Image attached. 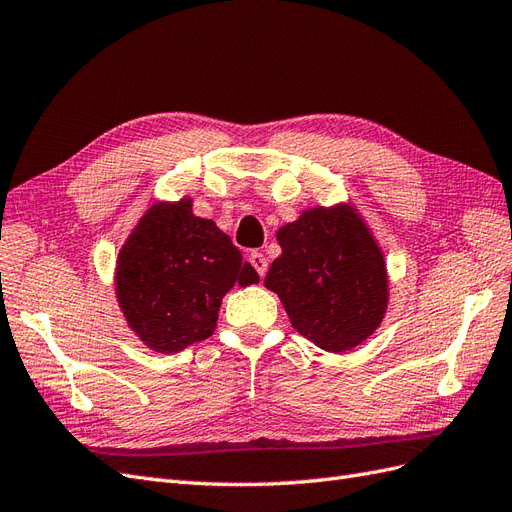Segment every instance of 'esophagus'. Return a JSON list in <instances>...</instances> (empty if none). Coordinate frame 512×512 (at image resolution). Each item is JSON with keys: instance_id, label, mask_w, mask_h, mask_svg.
<instances>
[{"instance_id": "esophagus-1", "label": "esophagus", "mask_w": 512, "mask_h": 512, "mask_svg": "<svg viewBox=\"0 0 512 512\" xmlns=\"http://www.w3.org/2000/svg\"><path fill=\"white\" fill-rule=\"evenodd\" d=\"M250 262H252V267L256 269V273H258L260 277H265V273H267V258H265V254L252 252V254H250Z\"/></svg>"}]
</instances>
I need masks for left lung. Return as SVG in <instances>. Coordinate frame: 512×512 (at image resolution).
<instances>
[{
    "instance_id": "1",
    "label": "left lung",
    "mask_w": 512,
    "mask_h": 512,
    "mask_svg": "<svg viewBox=\"0 0 512 512\" xmlns=\"http://www.w3.org/2000/svg\"><path fill=\"white\" fill-rule=\"evenodd\" d=\"M282 256L265 286L292 327L327 352H346L374 333L389 305L384 254L352 205L316 207L277 230Z\"/></svg>"
}]
</instances>
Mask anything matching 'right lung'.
I'll return each instance as SVG.
<instances>
[{
	"instance_id": "add662e5",
	"label": "right lung",
	"mask_w": 512,
	"mask_h": 512,
	"mask_svg": "<svg viewBox=\"0 0 512 512\" xmlns=\"http://www.w3.org/2000/svg\"><path fill=\"white\" fill-rule=\"evenodd\" d=\"M258 273L192 198L153 205L121 247L115 292L128 327L147 348L173 354L211 337L224 294Z\"/></svg>"
}]
</instances>
